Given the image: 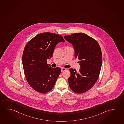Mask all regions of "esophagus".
<instances>
[{
    "label": "esophagus",
    "mask_w": 124,
    "mask_h": 124,
    "mask_svg": "<svg viewBox=\"0 0 124 124\" xmlns=\"http://www.w3.org/2000/svg\"><path fill=\"white\" fill-rule=\"evenodd\" d=\"M65 70H66V69H64V68H62V69H61V71L62 72H63V71H64Z\"/></svg>",
    "instance_id": "1"
}]
</instances>
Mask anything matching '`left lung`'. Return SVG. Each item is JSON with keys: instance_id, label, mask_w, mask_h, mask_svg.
<instances>
[{"instance_id": "8db88e82", "label": "left lung", "mask_w": 124, "mask_h": 124, "mask_svg": "<svg viewBox=\"0 0 124 124\" xmlns=\"http://www.w3.org/2000/svg\"><path fill=\"white\" fill-rule=\"evenodd\" d=\"M64 37L72 44L75 57L78 59L81 66L78 72L75 69H69L71 75L68 79L69 86L77 93L86 92L92 87L98 78L102 64L100 46L95 39L82 33Z\"/></svg>"}]
</instances>
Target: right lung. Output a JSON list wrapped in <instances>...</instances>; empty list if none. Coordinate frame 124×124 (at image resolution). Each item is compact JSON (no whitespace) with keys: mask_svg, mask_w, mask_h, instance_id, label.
<instances>
[{"mask_svg":"<svg viewBox=\"0 0 124 124\" xmlns=\"http://www.w3.org/2000/svg\"><path fill=\"white\" fill-rule=\"evenodd\" d=\"M59 42H65L62 36L45 32L35 36L24 47L22 64L25 76L30 86L38 92L51 91L61 73L60 68H52L47 63Z\"/></svg>","mask_w":124,"mask_h":124,"instance_id":"right-lung-1","label":"right lung"}]
</instances>
